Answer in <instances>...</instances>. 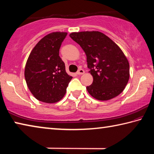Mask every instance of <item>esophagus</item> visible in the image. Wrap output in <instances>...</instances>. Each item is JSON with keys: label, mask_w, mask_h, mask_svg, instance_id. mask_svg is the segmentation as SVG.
Returning a JSON list of instances; mask_svg holds the SVG:
<instances>
[{"label": "esophagus", "mask_w": 154, "mask_h": 154, "mask_svg": "<svg viewBox=\"0 0 154 154\" xmlns=\"http://www.w3.org/2000/svg\"><path fill=\"white\" fill-rule=\"evenodd\" d=\"M84 72H85L84 70H83V69H80L79 70H78V71L77 72V75H83V73H84Z\"/></svg>", "instance_id": "1"}]
</instances>
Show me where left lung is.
I'll return each mask as SVG.
<instances>
[{
	"label": "left lung",
	"instance_id": "obj_1",
	"mask_svg": "<svg viewBox=\"0 0 154 154\" xmlns=\"http://www.w3.org/2000/svg\"><path fill=\"white\" fill-rule=\"evenodd\" d=\"M69 36L87 56L93 77L92 85L86 88L90 94L97 100H107L123 92L129 80L130 66L119 46L98 31L72 32Z\"/></svg>",
	"mask_w": 154,
	"mask_h": 154
}]
</instances>
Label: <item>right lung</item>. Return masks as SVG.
Listing matches in <instances>:
<instances>
[{"label": "right lung", "mask_w": 154, "mask_h": 154, "mask_svg": "<svg viewBox=\"0 0 154 154\" xmlns=\"http://www.w3.org/2000/svg\"><path fill=\"white\" fill-rule=\"evenodd\" d=\"M66 32L49 34L38 41L31 51L25 66L24 76L28 89L39 101L58 102L64 97L72 79L59 56Z\"/></svg>", "instance_id": "right-lung-1"}]
</instances>
